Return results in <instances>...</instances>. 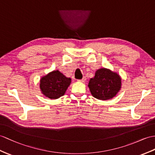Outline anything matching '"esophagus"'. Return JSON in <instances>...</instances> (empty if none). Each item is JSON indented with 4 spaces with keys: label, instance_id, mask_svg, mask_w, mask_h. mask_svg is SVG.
<instances>
[{
    "label": "esophagus",
    "instance_id": "34e87169",
    "mask_svg": "<svg viewBox=\"0 0 155 155\" xmlns=\"http://www.w3.org/2000/svg\"><path fill=\"white\" fill-rule=\"evenodd\" d=\"M86 80V78H83L81 80H78V81H80V82H85Z\"/></svg>",
    "mask_w": 155,
    "mask_h": 155
}]
</instances>
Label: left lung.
Masks as SVG:
<instances>
[{
  "mask_svg": "<svg viewBox=\"0 0 155 155\" xmlns=\"http://www.w3.org/2000/svg\"><path fill=\"white\" fill-rule=\"evenodd\" d=\"M91 95L98 99L107 100L114 97L121 87V78L110 70L101 68L98 70L95 77L89 83Z\"/></svg>",
  "mask_w": 155,
  "mask_h": 155,
  "instance_id": "8db88e82",
  "label": "left lung"
}]
</instances>
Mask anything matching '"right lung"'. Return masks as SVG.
I'll list each match as a JSON object with an SVG mask.
<instances>
[{"label":"right lung","instance_id":"obj_1","mask_svg":"<svg viewBox=\"0 0 155 155\" xmlns=\"http://www.w3.org/2000/svg\"><path fill=\"white\" fill-rule=\"evenodd\" d=\"M71 83V79L66 78L59 71H53L41 78L40 88L44 95L56 99L64 95Z\"/></svg>","mask_w":155,"mask_h":155}]
</instances>
